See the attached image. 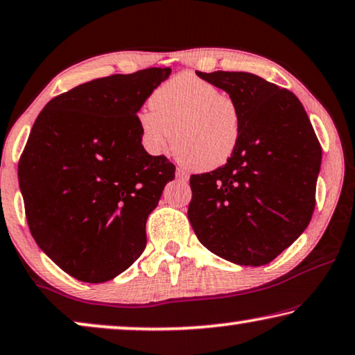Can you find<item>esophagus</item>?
<instances>
[{
  "mask_svg": "<svg viewBox=\"0 0 355 355\" xmlns=\"http://www.w3.org/2000/svg\"><path fill=\"white\" fill-rule=\"evenodd\" d=\"M176 178L181 179V181H189V173L184 171L182 168H178L176 169Z\"/></svg>",
  "mask_w": 355,
  "mask_h": 355,
  "instance_id": "34e87169",
  "label": "esophagus"
}]
</instances>
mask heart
Instances as JSON below:
<instances>
[{
	"label": "heart",
	"instance_id": "obj_1",
	"mask_svg": "<svg viewBox=\"0 0 355 355\" xmlns=\"http://www.w3.org/2000/svg\"><path fill=\"white\" fill-rule=\"evenodd\" d=\"M148 105L137 123L150 152H162L173 132L174 155L195 171H211L237 150L243 132L240 102L195 73L165 81L152 92Z\"/></svg>",
	"mask_w": 355,
	"mask_h": 355
}]
</instances>
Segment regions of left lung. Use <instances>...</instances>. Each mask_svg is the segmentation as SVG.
<instances>
[{
	"mask_svg": "<svg viewBox=\"0 0 355 355\" xmlns=\"http://www.w3.org/2000/svg\"><path fill=\"white\" fill-rule=\"evenodd\" d=\"M197 75L240 102L243 132L224 166L190 176L189 220L219 258L264 266L311 223L320 142L291 91L246 71Z\"/></svg>",
	"mask_w": 355,
	"mask_h": 355,
	"instance_id": "left-lung-1",
	"label": "left lung"
}]
</instances>
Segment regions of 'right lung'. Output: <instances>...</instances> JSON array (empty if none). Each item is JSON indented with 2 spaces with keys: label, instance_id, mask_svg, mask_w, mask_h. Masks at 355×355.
Returning <instances> with one entry per match:
<instances>
[{
  "label": "right lung",
  "instance_id": "add662e5",
  "mask_svg": "<svg viewBox=\"0 0 355 355\" xmlns=\"http://www.w3.org/2000/svg\"><path fill=\"white\" fill-rule=\"evenodd\" d=\"M171 69L83 83L51 99L19 160L35 241L67 274L102 284L146 250V223L174 179L165 155L142 146L137 112Z\"/></svg>",
  "mask_w": 355,
  "mask_h": 355
}]
</instances>
